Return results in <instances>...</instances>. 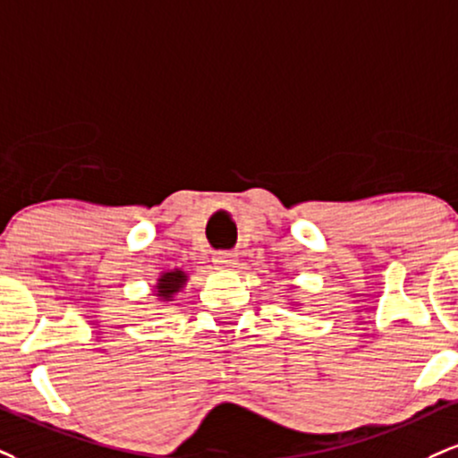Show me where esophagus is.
Instances as JSON below:
<instances>
[{
	"label": "esophagus",
	"mask_w": 458,
	"mask_h": 458,
	"mask_svg": "<svg viewBox=\"0 0 458 458\" xmlns=\"http://www.w3.org/2000/svg\"><path fill=\"white\" fill-rule=\"evenodd\" d=\"M213 264L219 268H233L239 264V258H236L234 251H217L213 256Z\"/></svg>",
	"instance_id": "34e87169"
}]
</instances>
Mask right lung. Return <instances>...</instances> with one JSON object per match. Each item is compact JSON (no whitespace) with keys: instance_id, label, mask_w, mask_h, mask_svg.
Wrapping results in <instances>:
<instances>
[{"instance_id":"add662e5","label":"right lung","mask_w":458,"mask_h":458,"mask_svg":"<svg viewBox=\"0 0 458 458\" xmlns=\"http://www.w3.org/2000/svg\"><path fill=\"white\" fill-rule=\"evenodd\" d=\"M185 282H187V275L181 271V268L162 273V275H159L157 284H156V294L162 301H173L174 294H179V292L183 290Z\"/></svg>"}]
</instances>
